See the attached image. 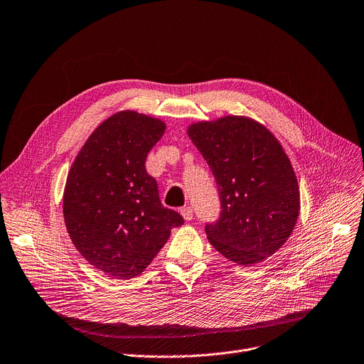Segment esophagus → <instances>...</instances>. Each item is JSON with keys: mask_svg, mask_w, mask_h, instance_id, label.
<instances>
[{"mask_svg": "<svg viewBox=\"0 0 364 364\" xmlns=\"http://www.w3.org/2000/svg\"><path fill=\"white\" fill-rule=\"evenodd\" d=\"M180 213H181V215L184 217V220H187V221L193 220L194 211H193V208H191V207H183V208L180 210Z\"/></svg>", "mask_w": 364, "mask_h": 364, "instance_id": "esophagus-1", "label": "esophagus"}]
</instances>
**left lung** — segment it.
Listing matches in <instances>:
<instances>
[{
    "label": "left lung",
    "mask_w": 364,
    "mask_h": 364,
    "mask_svg": "<svg viewBox=\"0 0 364 364\" xmlns=\"http://www.w3.org/2000/svg\"><path fill=\"white\" fill-rule=\"evenodd\" d=\"M188 137L217 184L220 217L205 224L211 246L241 266L274 255L300 211L297 178L280 143L256 121L234 115L193 124Z\"/></svg>",
    "instance_id": "obj_1"
}]
</instances>
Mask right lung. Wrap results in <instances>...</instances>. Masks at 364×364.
I'll return each mask as SVG.
<instances>
[{"instance_id":"right-lung-1","label":"right lung","mask_w":364,"mask_h":364,"mask_svg":"<svg viewBox=\"0 0 364 364\" xmlns=\"http://www.w3.org/2000/svg\"><path fill=\"white\" fill-rule=\"evenodd\" d=\"M163 121L121 111L90 136L68 173L64 220L75 249L114 279L139 276L184 223L166 208L146 170L149 151L164 134Z\"/></svg>"}]
</instances>
